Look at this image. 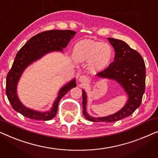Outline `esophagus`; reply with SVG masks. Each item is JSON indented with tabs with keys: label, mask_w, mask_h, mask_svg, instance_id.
<instances>
[{
	"label": "esophagus",
	"mask_w": 158,
	"mask_h": 158,
	"mask_svg": "<svg viewBox=\"0 0 158 158\" xmlns=\"http://www.w3.org/2000/svg\"><path fill=\"white\" fill-rule=\"evenodd\" d=\"M88 81H89V80H88V77H86L85 75H81V76H80L79 77V82L83 84L87 83Z\"/></svg>",
	"instance_id": "esophagus-1"
}]
</instances>
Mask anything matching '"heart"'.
Listing matches in <instances>:
<instances>
[{
  "instance_id": "b5f03b06",
  "label": "heart",
  "mask_w": 158,
  "mask_h": 158,
  "mask_svg": "<svg viewBox=\"0 0 158 158\" xmlns=\"http://www.w3.org/2000/svg\"><path fill=\"white\" fill-rule=\"evenodd\" d=\"M73 55L80 61H89L92 68L101 70L109 65L114 56L111 46L107 43L92 40L77 42L73 48Z\"/></svg>"
}]
</instances>
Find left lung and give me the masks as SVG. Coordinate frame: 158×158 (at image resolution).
<instances>
[{
    "instance_id": "8db88e82",
    "label": "left lung",
    "mask_w": 158,
    "mask_h": 158,
    "mask_svg": "<svg viewBox=\"0 0 158 158\" xmlns=\"http://www.w3.org/2000/svg\"><path fill=\"white\" fill-rule=\"evenodd\" d=\"M115 50L114 61L104 70L97 73L101 78L114 80L124 88L128 101L124 107L111 115L94 117L86 111L87 95L83 90V113L86 119L94 122H114L130 116L141 104L145 90V64L141 55L124 41L108 38Z\"/></svg>"
}]
</instances>
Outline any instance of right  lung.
<instances>
[{"instance_id": "right-lung-1", "label": "right lung", "mask_w": 158, "mask_h": 158, "mask_svg": "<svg viewBox=\"0 0 158 158\" xmlns=\"http://www.w3.org/2000/svg\"><path fill=\"white\" fill-rule=\"evenodd\" d=\"M75 34L76 32L71 30L43 31L30 39L18 52L6 77V96L15 111L26 117L36 120L48 121L56 116L60 99L71 88L76 86L75 78L60 88L52 109L45 112L35 111L23 105L17 95V85L21 75L28 66L47 54L52 52H63V49L67 47Z\"/></svg>"}]
</instances>
